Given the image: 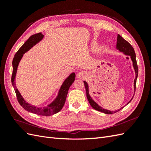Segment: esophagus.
I'll return each mask as SVG.
<instances>
[{"label":"esophagus","instance_id":"esophagus-1","mask_svg":"<svg viewBox=\"0 0 151 151\" xmlns=\"http://www.w3.org/2000/svg\"><path fill=\"white\" fill-rule=\"evenodd\" d=\"M86 76V73L85 71H83V70H82V71H80L78 75H77V77L79 78H84Z\"/></svg>","mask_w":151,"mask_h":151}]
</instances>
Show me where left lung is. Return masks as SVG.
Wrapping results in <instances>:
<instances>
[{"instance_id":"obj_1","label":"left lung","mask_w":151,"mask_h":151,"mask_svg":"<svg viewBox=\"0 0 151 151\" xmlns=\"http://www.w3.org/2000/svg\"><path fill=\"white\" fill-rule=\"evenodd\" d=\"M116 47L118 50H119L121 52H123L127 55H129L131 57V59L132 60L133 62V66L134 70H135V73H136V78L134 80V90L136 91V80L137 77V75H138V67H137V64L136 62V53L135 51H134L133 47L132 45L128 42L127 41L124 40L123 37H122L119 34L117 35V44H116ZM84 86H85V88H86V96H87L88 100L89 102V104L91 106V107L93 108H94L95 110L103 112V113L106 114H112L114 113H116V112L119 111L121 110L122 108L119 109V110H116V111H110V110H105V109L101 108L100 106H99L95 102L93 101V99L91 98L90 96L89 95V91H88V85L87 83H86L85 81L84 82ZM133 99V98H132ZM132 99L129 101V102L132 100ZM128 102V104L129 103Z\"/></svg>"}]
</instances>
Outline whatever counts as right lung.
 Returning <instances> with one entry per match:
<instances>
[{
  "instance_id": "add662e5",
  "label": "right lung",
  "mask_w": 151,
  "mask_h": 151,
  "mask_svg": "<svg viewBox=\"0 0 151 151\" xmlns=\"http://www.w3.org/2000/svg\"><path fill=\"white\" fill-rule=\"evenodd\" d=\"M43 37V35L41 33H37L32 35V36H31L29 37V39H28L26 42L22 45V47L18 50L17 52L15 53L12 62L13 72L12 75V83L13 87H14V90L15 91L17 101L22 108L25 109V110L28 111L32 112V113L40 115H43V116H50V115H52L53 114L58 113V112L60 111L62 109L64 104H65L67 95V93H68L70 86L72 85L73 82L75 81V73L70 74L69 76V77L64 81L63 84H62V87H61L60 89L59 95L58 96L56 100L54 101L52 104L48 106L43 108H37L27 103V102L24 100L23 98L22 97L20 93L19 92L18 89L15 86V82H14L15 74L16 72H17L19 63L20 62L21 58L23 56V54L26 52L27 51H28L29 49H30L34 45H36L37 42H39L40 41L42 40Z\"/></svg>"
}]
</instances>
